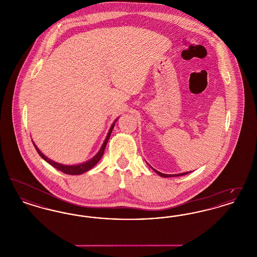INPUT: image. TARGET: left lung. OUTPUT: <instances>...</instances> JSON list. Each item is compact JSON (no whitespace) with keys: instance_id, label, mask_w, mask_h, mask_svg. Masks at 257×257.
Instances as JSON below:
<instances>
[{"instance_id":"8db88e82","label":"left lung","mask_w":257,"mask_h":257,"mask_svg":"<svg viewBox=\"0 0 257 257\" xmlns=\"http://www.w3.org/2000/svg\"><path fill=\"white\" fill-rule=\"evenodd\" d=\"M153 171H155L156 173H158L160 176H162V177H173V176H182V175H186V174H188L189 173V171L188 172H183V173H179V174H165V173H162V172H159L158 171H156V170H154L153 169Z\"/></svg>"}]
</instances>
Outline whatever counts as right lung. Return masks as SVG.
Returning a JSON list of instances; mask_svg holds the SVG:
<instances>
[{"instance_id":"obj_1","label":"right lung","mask_w":257,"mask_h":257,"mask_svg":"<svg viewBox=\"0 0 257 257\" xmlns=\"http://www.w3.org/2000/svg\"><path fill=\"white\" fill-rule=\"evenodd\" d=\"M116 120H117V119H116ZM116 120H115L114 122H116ZM113 127H114V123L111 125V127L110 128V131H109V133H108V136H107V138H106V140H105L103 146L100 148V150H99V152H98L97 154H96L92 159L87 161L86 163L80 164V165H76V166H65V165H61V164L56 163V162L50 160L49 158H47L46 156H44V155L40 152V150L37 148V146H36L34 143H33V144H34V146L36 147L37 153L39 154V156H40L41 158H43V159L45 160L47 163H49L51 166H53V167L56 168L57 170L62 171V172H64V173H66V174L78 175V174H82V173H84V172H86V171H89L90 169H92V168L97 164L98 162H99V160L102 158L103 153H104V150H105V147L107 146V143H108V141H109V139H110V134H111V131H112Z\"/></svg>"}]
</instances>
